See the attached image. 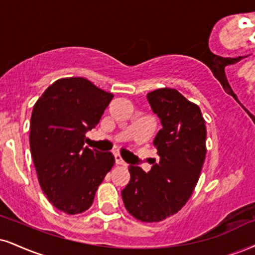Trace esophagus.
I'll return each mask as SVG.
<instances>
[{
  "label": "esophagus",
  "mask_w": 255,
  "mask_h": 255,
  "mask_svg": "<svg viewBox=\"0 0 255 255\" xmlns=\"http://www.w3.org/2000/svg\"><path fill=\"white\" fill-rule=\"evenodd\" d=\"M115 159H116V164H119V165H127V162H125L124 159L122 158V156L119 155V153H116V155H115Z\"/></svg>",
  "instance_id": "obj_1"
}]
</instances>
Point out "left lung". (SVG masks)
<instances>
[{
    "mask_svg": "<svg viewBox=\"0 0 255 255\" xmlns=\"http://www.w3.org/2000/svg\"><path fill=\"white\" fill-rule=\"evenodd\" d=\"M161 119L153 139L159 161L149 172L130 165L131 178L122 191L125 208L142 222H159L176 214L190 199L206 158V122L196 104L175 89L147 93Z\"/></svg>",
    "mask_w": 255,
    "mask_h": 255,
    "instance_id": "obj_1",
    "label": "left lung"
}]
</instances>
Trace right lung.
<instances>
[{"instance_id": "right-lung-1", "label": "right lung", "mask_w": 255, "mask_h": 255, "mask_svg": "<svg viewBox=\"0 0 255 255\" xmlns=\"http://www.w3.org/2000/svg\"><path fill=\"white\" fill-rule=\"evenodd\" d=\"M113 94L85 78H62L47 89L30 118V152L43 194L56 209L79 214L115 164L111 152L84 146Z\"/></svg>"}]
</instances>
